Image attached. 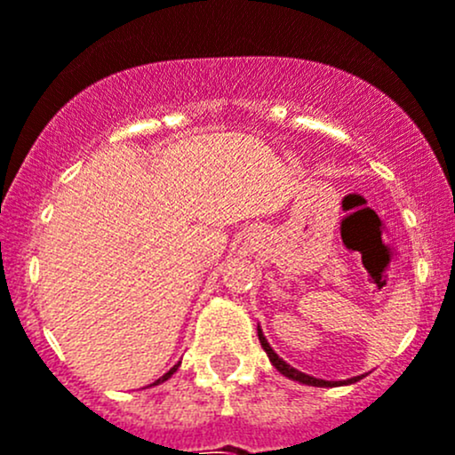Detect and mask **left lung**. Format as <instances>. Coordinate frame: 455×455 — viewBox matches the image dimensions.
<instances>
[{
    "instance_id": "8db88e82",
    "label": "left lung",
    "mask_w": 455,
    "mask_h": 455,
    "mask_svg": "<svg viewBox=\"0 0 455 455\" xmlns=\"http://www.w3.org/2000/svg\"><path fill=\"white\" fill-rule=\"evenodd\" d=\"M257 332H259V341H261L263 350H266V355H267V360H270L272 366H275V369L279 371L281 375H285L288 379H295V382L306 384V387H323V388H326V387H344V384H355V382H360V379L364 378V375H357V378L341 379V382H328V379H317V378H313V375L301 373V371H297L295 366H290L288 362H283L279 355L275 353V348L267 344V339H266V335H263L261 326H257Z\"/></svg>"
}]
</instances>
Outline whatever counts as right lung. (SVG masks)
<instances>
[{
	"label": "right lung",
	"mask_w": 455,
	"mask_h": 455,
	"mask_svg": "<svg viewBox=\"0 0 455 455\" xmlns=\"http://www.w3.org/2000/svg\"><path fill=\"white\" fill-rule=\"evenodd\" d=\"M179 366H180V362H179V364H174V369H170V371H167V373H165V375H163V378H158V379H156V382H154V384H149V387H158V384L167 382V379H170V378H172V375H174V373H176V371H179Z\"/></svg>",
	"instance_id": "1"
}]
</instances>
